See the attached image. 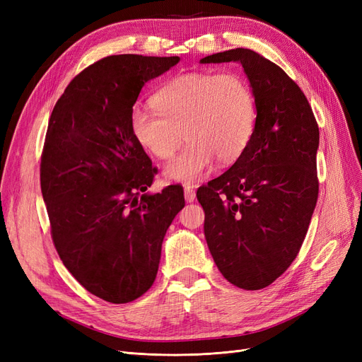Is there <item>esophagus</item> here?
Returning <instances> with one entry per match:
<instances>
[{"mask_svg": "<svg viewBox=\"0 0 362 362\" xmlns=\"http://www.w3.org/2000/svg\"><path fill=\"white\" fill-rule=\"evenodd\" d=\"M184 198L187 202H193L196 198V190L193 187H190V185H187V187L184 189Z\"/></svg>", "mask_w": 362, "mask_h": 362, "instance_id": "esophagus-1", "label": "esophagus"}]
</instances>
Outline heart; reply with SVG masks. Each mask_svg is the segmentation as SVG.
I'll return each mask as SVG.
<instances>
[{
	"label": "heart",
	"instance_id": "b5f03b06",
	"mask_svg": "<svg viewBox=\"0 0 362 362\" xmlns=\"http://www.w3.org/2000/svg\"><path fill=\"white\" fill-rule=\"evenodd\" d=\"M152 104L156 110H131L133 136L160 160L170 158L187 139L190 144L164 169L170 180L187 184L210 173L216 158L235 161L257 124L255 95L245 76L231 71L175 76L154 95Z\"/></svg>",
	"mask_w": 362,
	"mask_h": 362
}]
</instances>
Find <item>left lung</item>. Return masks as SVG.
I'll list each match as a JSON object with an SVG mask.
<instances>
[{
	"label": "left lung",
	"instance_id": "8db88e82",
	"mask_svg": "<svg viewBox=\"0 0 362 362\" xmlns=\"http://www.w3.org/2000/svg\"><path fill=\"white\" fill-rule=\"evenodd\" d=\"M238 62L255 95L247 148L198 189L204 233L217 269L243 290L264 288L298 257L319 198V125L290 76L258 52L235 48L201 63Z\"/></svg>",
	"mask_w": 362,
	"mask_h": 362
}]
</instances>
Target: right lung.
I'll list each match as a JSON object with an SVG mask.
<instances>
[{
	"instance_id": "1",
	"label": "right lung",
	"mask_w": 362,
	"mask_h": 362,
	"mask_svg": "<svg viewBox=\"0 0 362 362\" xmlns=\"http://www.w3.org/2000/svg\"><path fill=\"white\" fill-rule=\"evenodd\" d=\"M178 62L137 54L98 60L68 84L48 122L40 189L52 243L72 276L110 303L151 288L163 238L185 204L180 185L145 193L157 168L129 127L141 87Z\"/></svg>"
}]
</instances>
